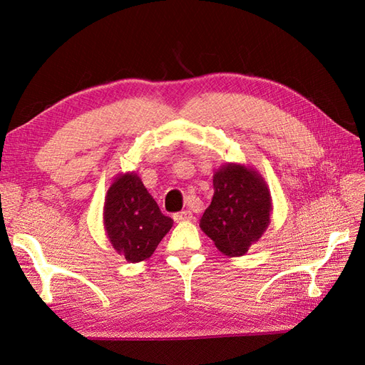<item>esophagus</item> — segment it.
Listing matches in <instances>:
<instances>
[{
  "label": "esophagus",
  "instance_id": "obj_1",
  "mask_svg": "<svg viewBox=\"0 0 365 365\" xmlns=\"http://www.w3.org/2000/svg\"><path fill=\"white\" fill-rule=\"evenodd\" d=\"M192 218V213L190 210H185V212H180V213H175L174 215V221L175 222H185V221H191Z\"/></svg>",
  "mask_w": 365,
  "mask_h": 365
}]
</instances>
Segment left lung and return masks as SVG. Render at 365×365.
<instances>
[{
    "label": "left lung",
    "instance_id": "1",
    "mask_svg": "<svg viewBox=\"0 0 365 365\" xmlns=\"http://www.w3.org/2000/svg\"><path fill=\"white\" fill-rule=\"evenodd\" d=\"M213 188L212 204L199 226L222 254L240 257L269 226V188L257 170L242 163H226L216 169Z\"/></svg>",
    "mask_w": 365,
    "mask_h": 365
}]
</instances>
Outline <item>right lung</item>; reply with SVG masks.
Listing matches in <instances>:
<instances>
[{"label": "right lung", "instance_id": "right-lung-1", "mask_svg": "<svg viewBox=\"0 0 365 365\" xmlns=\"http://www.w3.org/2000/svg\"><path fill=\"white\" fill-rule=\"evenodd\" d=\"M174 221L160 212L136 173L115 175L106 191L103 226L114 251L130 263L144 262Z\"/></svg>", "mask_w": 365, "mask_h": 365}]
</instances>
